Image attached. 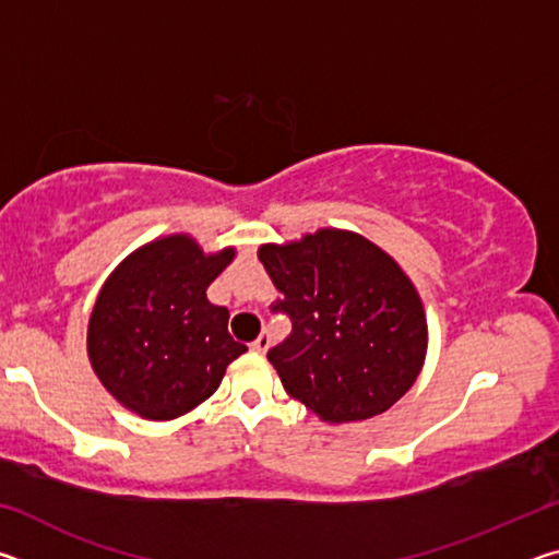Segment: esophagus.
<instances>
[{
	"label": "esophagus",
	"instance_id": "1",
	"mask_svg": "<svg viewBox=\"0 0 559 559\" xmlns=\"http://www.w3.org/2000/svg\"><path fill=\"white\" fill-rule=\"evenodd\" d=\"M269 345H271V337H269L266 333H261V335L251 343V349H257V353H266Z\"/></svg>",
	"mask_w": 559,
	"mask_h": 559
}]
</instances>
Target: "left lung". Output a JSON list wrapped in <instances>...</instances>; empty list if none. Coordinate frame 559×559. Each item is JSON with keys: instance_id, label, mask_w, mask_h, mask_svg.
Masks as SVG:
<instances>
[{"instance_id": "obj_1", "label": "left lung", "mask_w": 559, "mask_h": 559, "mask_svg": "<svg viewBox=\"0 0 559 559\" xmlns=\"http://www.w3.org/2000/svg\"><path fill=\"white\" fill-rule=\"evenodd\" d=\"M259 259L283 293L271 313L293 325L269 349L293 400L345 424L382 414L404 396L424 365L427 320L394 259L337 229L261 246Z\"/></svg>"}]
</instances>
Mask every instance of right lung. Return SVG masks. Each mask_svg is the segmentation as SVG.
Segmentation results:
<instances>
[{"mask_svg":"<svg viewBox=\"0 0 559 559\" xmlns=\"http://www.w3.org/2000/svg\"><path fill=\"white\" fill-rule=\"evenodd\" d=\"M231 259V249L204 257L187 236H167L112 271L93 308L88 355L120 404L165 421L214 394L246 353L226 330L229 310L206 300Z\"/></svg>","mask_w":559,"mask_h":559,"instance_id":"add662e5","label":"right lung"}]
</instances>
